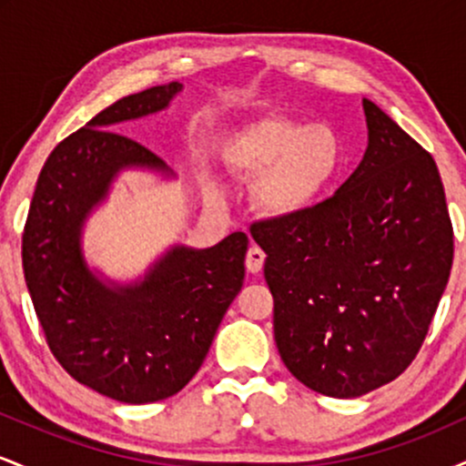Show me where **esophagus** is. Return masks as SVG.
I'll return each mask as SVG.
<instances>
[{"label": "esophagus", "mask_w": 466, "mask_h": 466, "mask_svg": "<svg viewBox=\"0 0 466 466\" xmlns=\"http://www.w3.org/2000/svg\"><path fill=\"white\" fill-rule=\"evenodd\" d=\"M265 258V251L260 249L258 245H251L248 249V256H245V267H248V271H251V274H258V271L263 269Z\"/></svg>", "instance_id": "obj_1"}]
</instances>
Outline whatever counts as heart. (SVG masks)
<instances>
[{
    "mask_svg": "<svg viewBox=\"0 0 466 466\" xmlns=\"http://www.w3.org/2000/svg\"><path fill=\"white\" fill-rule=\"evenodd\" d=\"M228 164L243 177H260L256 199L271 217H296L318 206L344 166L339 133L269 116L240 129L228 144Z\"/></svg>",
    "mask_w": 466,
    "mask_h": 466,
    "instance_id": "b5f03b06",
    "label": "heart"
}]
</instances>
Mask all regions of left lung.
Masks as SVG:
<instances>
[{
	"instance_id": "1",
	"label": "left lung",
	"mask_w": 466,
	"mask_h": 466,
	"mask_svg": "<svg viewBox=\"0 0 466 466\" xmlns=\"http://www.w3.org/2000/svg\"><path fill=\"white\" fill-rule=\"evenodd\" d=\"M368 148L330 199L251 226L274 296L276 346L315 392L355 399L419 352L453 263L436 162L363 98Z\"/></svg>"
}]
</instances>
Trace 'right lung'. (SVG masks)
Returning a JSON list of instances; mask_svg holds the SVG:
<instances>
[{
  "mask_svg": "<svg viewBox=\"0 0 466 466\" xmlns=\"http://www.w3.org/2000/svg\"><path fill=\"white\" fill-rule=\"evenodd\" d=\"M181 87L173 80L120 98L58 144L24 229L25 285L47 346L78 383L120 403L168 399L195 377L245 278L243 232L206 249L173 245L125 285L85 260V223L122 170L173 177L157 155L111 129L164 111Z\"/></svg>",
  "mask_w": 466,
  "mask_h": 466,
  "instance_id": "right-lung-1",
  "label": "right lung"
}]
</instances>
